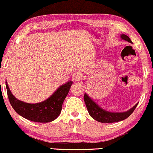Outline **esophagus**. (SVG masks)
Listing matches in <instances>:
<instances>
[{
	"mask_svg": "<svg viewBox=\"0 0 153 153\" xmlns=\"http://www.w3.org/2000/svg\"><path fill=\"white\" fill-rule=\"evenodd\" d=\"M72 78H73V79L76 82L80 81V80H82V73H80V72L79 71L74 72V73L73 74Z\"/></svg>",
	"mask_w": 153,
	"mask_h": 153,
	"instance_id": "34e87169",
	"label": "esophagus"
}]
</instances>
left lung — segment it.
<instances>
[{
    "label": "left lung",
    "mask_w": 153,
    "mask_h": 153,
    "mask_svg": "<svg viewBox=\"0 0 153 153\" xmlns=\"http://www.w3.org/2000/svg\"><path fill=\"white\" fill-rule=\"evenodd\" d=\"M120 37L122 40L132 43L131 40L125 34H121ZM84 101L90 116L97 122L102 123H113V122H118L124 120L132 114L138 105V103L135 104L133 108L125 112H111L105 111V109L101 108L87 94H85Z\"/></svg>",
    "instance_id": "8db88e82"
}]
</instances>
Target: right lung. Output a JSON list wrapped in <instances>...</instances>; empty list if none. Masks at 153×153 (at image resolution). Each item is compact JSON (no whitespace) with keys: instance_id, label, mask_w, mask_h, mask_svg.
Instances as JSON below:
<instances>
[{"instance_id":"1","label":"right lung","mask_w":153,"mask_h":153,"mask_svg":"<svg viewBox=\"0 0 153 153\" xmlns=\"http://www.w3.org/2000/svg\"><path fill=\"white\" fill-rule=\"evenodd\" d=\"M72 81L59 86L47 100L39 103L31 104L15 98L6 82V91L11 105L20 116L28 120L40 123H47L55 120L60 114L62 103L69 92Z\"/></svg>"}]
</instances>
